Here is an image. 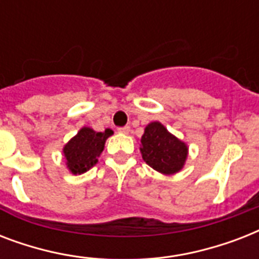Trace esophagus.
<instances>
[{
    "label": "esophagus",
    "mask_w": 259,
    "mask_h": 259,
    "mask_svg": "<svg viewBox=\"0 0 259 259\" xmlns=\"http://www.w3.org/2000/svg\"><path fill=\"white\" fill-rule=\"evenodd\" d=\"M130 126H123V127H118V133L121 134H129Z\"/></svg>",
    "instance_id": "obj_1"
}]
</instances>
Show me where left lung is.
<instances>
[{
    "mask_svg": "<svg viewBox=\"0 0 259 259\" xmlns=\"http://www.w3.org/2000/svg\"><path fill=\"white\" fill-rule=\"evenodd\" d=\"M141 154L144 161L162 175H173L183 169L188 146L170 134L160 122H150L141 137Z\"/></svg>",
    "mask_w": 259,
    "mask_h": 259,
    "instance_id": "1",
    "label": "left lung"
}]
</instances>
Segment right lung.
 <instances>
[{
    "mask_svg": "<svg viewBox=\"0 0 259 259\" xmlns=\"http://www.w3.org/2000/svg\"><path fill=\"white\" fill-rule=\"evenodd\" d=\"M113 134V130L95 132L91 127H82L63 148L67 168L74 175H80L93 168L98 162L105 148L106 140Z\"/></svg>",
    "mask_w": 259,
    "mask_h": 259,
    "instance_id": "1",
    "label": "right lung"
}]
</instances>
